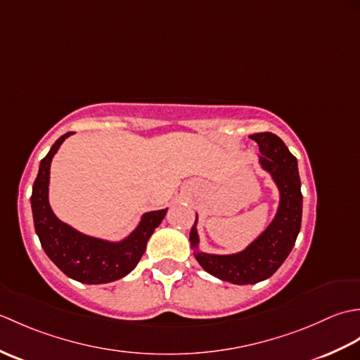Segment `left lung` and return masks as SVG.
<instances>
[{
  "instance_id": "left-lung-1",
  "label": "left lung",
  "mask_w": 360,
  "mask_h": 360,
  "mask_svg": "<svg viewBox=\"0 0 360 360\" xmlns=\"http://www.w3.org/2000/svg\"><path fill=\"white\" fill-rule=\"evenodd\" d=\"M250 139L258 143L262 153L258 155L259 168L271 174L278 188V207L269 226L248 248L227 255L207 254L200 249L198 213L190 231V244L202 269L233 285H255L274 275L292 250L302 226L303 196L295 156L272 133L252 134Z\"/></svg>"
}]
</instances>
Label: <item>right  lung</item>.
Wrapping results in <instances>:
<instances>
[{"mask_svg": "<svg viewBox=\"0 0 360 360\" xmlns=\"http://www.w3.org/2000/svg\"><path fill=\"white\" fill-rule=\"evenodd\" d=\"M70 136L71 133H66L58 137L38 168L30 196L35 232L46 255L65 275L85 285H103L125 277L134 269L168 209L143 213L134 231L119 241L86 235L58 219L49 204L51 162Z\"/></svg>", "mask_w": 360, "mask_h": 360, "instance_id": "right-lung-1", "label": "right lung"}]
</instances>
